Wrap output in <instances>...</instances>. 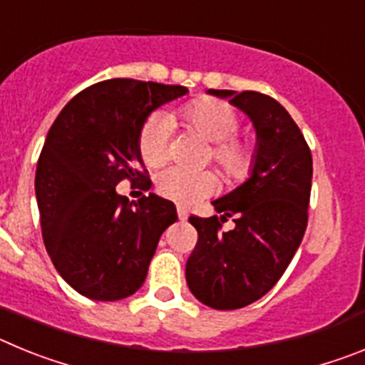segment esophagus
Returning <instances> with one entry per match:
<instances>
[{"instance_id": "obj_1", "label": "esophagus", "mask_w": 365, "mask_h": 365, "mask_svg": "<svg viewBox=\"0 0 365 365\" xmlns=\"http://www.w3.org/2000/svg\"><path fill=\"white\" fill-rule=\"evenodd\" d=\"M177 215H179L180 221H185V219L188 217V212H186L182 206H177Z\"/></svg>"}]
</instances>
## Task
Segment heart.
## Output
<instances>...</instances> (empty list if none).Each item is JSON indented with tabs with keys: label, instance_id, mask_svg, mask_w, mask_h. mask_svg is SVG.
Instances as JSON below:
<instances>
[{
	"label": "heart",
	"instance_id": "1",
	"mask_svg": "<svg viewBox=\"0 0 365 365\" xmlns=\"http://www.w3.org/2000/svg\"><path fill=\"white\" fill-rule=\"evenodd\" d=\"M175 118L186 130L212 143L210 157L219 172L230 182H241L250 177L256 164V148L240 137L241 115L225 100L199 98L177 109ZM172 120L168 115H153L144 122L138 135V153L151 168L163 166L170 159ZM215 188V177L210 172H190L185 168H170L157 180L163 197L190 206L208 197Z\"/></svg>",
	"mask_w": 365,
	"mask_h": 365
}]
</instances>
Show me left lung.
<instances>
[{
  "label": "left lung",
  "instance_id": "1",
  "mask_svg": "<svg viewBox=\"0 0 365 365\" xmlns=\"http://www.w3.org/2000/svg\"><path fill=\"white\" fill-rule=\"evenodd\" d=\"M245 111L257 131L256 164L247 182L212 205L208 219L190 217L197 245L186 283L201 303L219 311L250 305L272 289L294 257L307 228L312 155L298 124L272 96L210 89ZM234 217L236 228L220 222Z\"/></svg>",
  "mask_w": 365,
  "mask_h": 365
}]
</instances>
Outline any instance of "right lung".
Wrapping results in <instances>:
<instances>
[{
  "instance_id": "add662e5",
  "label": "right lung",
  "mask_w": 365,
  "mask_h": 365,
  "mask_svg": "<svg viewBox=\"0 0 365 365\" xmlns=\"http://www.w3.org/2000/svg\"><path fill=\"white\" fill-rule=\"evenodd\" d=\"M182 86L133 78L93 83L51 125L36 166L41 235L53 265L86 298L115 302L143 287L159 237L177 221L153 193L130 202L115 186L148 190L138 135L148 115L186 95Z\"/></svg>"
}]
</instances>
